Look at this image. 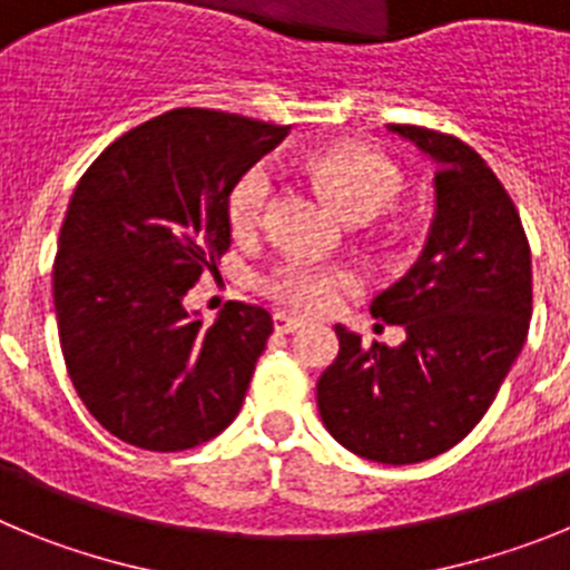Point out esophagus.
Instances as JSON below:
<instances>
[{"label":"esophagus","instance_id":"1","mask_svg":"<svg viewBox=\"0 0 570 570\" xmlns=\"http://www.w3.org/2000/svg\"><path fill=\"white\" fill-rule=\"evenodd\" d=\"M305 322L296 320V316L285 314V311H276L274 314V328L279 331V334H294V331H299Z\"/></svg>","mask_w":570,"mask_h":570}]
</instances>
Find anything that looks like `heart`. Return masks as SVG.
Returning a JSON list of instances; mask_svg holds the SVG:
<instances>
[{
  "label": "heart",
  "mask_w": 570,
  "mask_h": 570,
  "mask_svg": "<svg viewBox=\"0 0 570 570\" xmlns=\"http://www.w3.org/2000/svg\"><path fill=\"white\" fill-rule=\"evenodd\" d=\"M325 194L345 210V216L365 223L391 208L402 190V174L385 156L356 145H331L308 156L305 163ZM274 183L265 168H250L239 176L228 196V216L236 234H250L262 225L268 210ZM354 285V276L340 268H322L308 259H288L271 271L265 288L274 299L302 314L328 311L345 288Z\"/></svg>",
  "instance_id": "heart-1"
}]
</instances>
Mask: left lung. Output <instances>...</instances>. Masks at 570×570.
Wrapping results in <instances>:
<instances>
[{
    "instance_id": "1",
    "label": "left lung",
    "mask_w": 570,
    "mask_h": 570,
    "mask_svg": "<svg viewBox=\"0 0 570 570\" xmlns=\"http://www.w3.org/2000/svg\"><path fill=\"white\" fill-rule=\"evenodd\" d=\"M434 163V223L371 314L402 325L396 347L336 325L340 354L316 382L336 442L382 465L431 460L471 434L520 356L531 322V248L511 196L456 136L387 125Z\"/></svg>"
}]
</instances>
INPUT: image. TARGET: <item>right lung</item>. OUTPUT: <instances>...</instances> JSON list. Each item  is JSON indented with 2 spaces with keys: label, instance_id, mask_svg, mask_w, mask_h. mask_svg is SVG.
Instances as JSON below:
<instances>
[{
  "label": "right lung",
  "instance_id": "obj_1",
  "mask_svg": "<svg viewBox=\"0 0 570 570\" xmlns=\"http://www.w3.org/2000/svg\"><path fill=\"white\" fill-rule=\"evenodd\" d=\"M285 125L176 108L119 136L70 196L53 262L68 374L94 420L145 451H188L239 414L274 334L259 305L185 308L230 245L228 196Z\"/></svg>",
  "mask_w": 570,
  "mask_h": 570
}]
</instances>
